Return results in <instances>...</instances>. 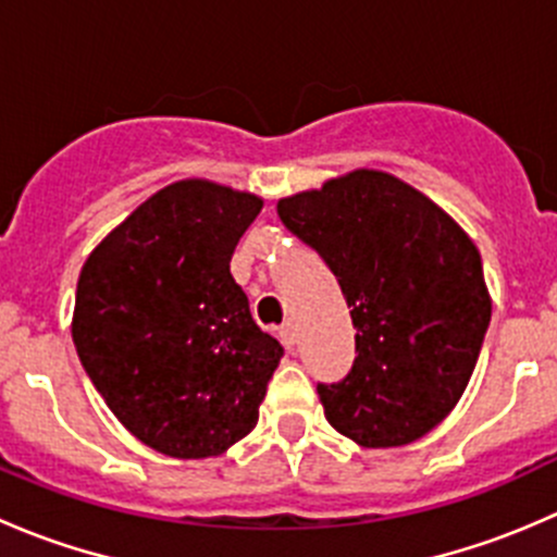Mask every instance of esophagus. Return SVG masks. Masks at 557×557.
Returning <instances> with one entry per match:
<instances>
[{
  "instance_id": "34e87169",
  "label": "esophagus",
  "mask_w": 557,
  "mask_h": 557,
  "mask_svg": "<svg viewBox=\"0 0 557 557\" xmlns=\"http://www.w3.org/2000/svg\"><path fill=\"white\" fill-rule=\"evenodd\" d=\"M280 339H283L285 342V345H296V342H299V334H296V325L294 323H290V320H288V323H283V325H280Z\"/></svg>"
}]
</instances>
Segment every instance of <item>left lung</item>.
<instances>
[{
    "mask_svg": "<svg viewBox=\"0 0 557 557\" xmlns=\"http://www.w3.org/2000/svg\"><path fill=\"white\" fill-rule=\"evenodd\" d=\"M290 234L339 280L356 361L318 383L325 420L361 447H401L440 425L469 385L491 323L469 234L387 172L356 170L277 201Z\"/></svg>",
    "mask_w": 557,
    "mask_h": 557,
    "instance_id": "left-lung-1",
    "label": "left lung"
}]
</instances>
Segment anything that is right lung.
Returning a JSON list of instances; mask_svg holds the SVG:
<instances>
[{
    "mask_svg": "<svg viewBox=\"0 0 557 557\" xmlns=\"http://www.w3.org/2000/svg\"><path fill=\"white\" fill-rule=\"evenodd\" d=\"M263 201L180 180L83 263L72 339L117 420L172 458L226 453L258 423L283 345L234 283V247Z\"/></svg>",
    "mask_w": 557,
    "mask_h": 557,
    "instance_id": "1",
    "label": "right lung"
}]
</instances>
